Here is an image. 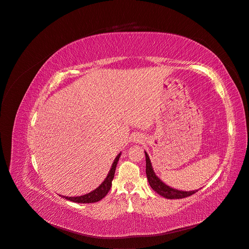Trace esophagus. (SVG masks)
Returning a JSON list of instances; mask_svg holds the SVG:
<instances>
[{
  "label": "esophagus",
  "mask_w": 249,
  "mask_h": 249,
  "mask_svg": "<svg viewBox=\"0 0 249 249\" xmlns=\"http://www.w3.org/2000/svg\"><path fill=\"white\" fill-rule=\"evenodd\" d=\"M143 141H144V139H143V136H141V135H134L133 142H136V143H142Z\"/></svg>",
  "instance_id": "esophagus-1"
}]
</instances>
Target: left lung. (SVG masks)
<instances>
[{
	"label": "left lung",
	"mask_w": 249,
	"mask_h": 249,
	"mask_svg": "<svg viewBox=\"0 0 249 249\" xmlns=\"http://www.w3.org/2000/svg\"><path fill=\"white\" fill-rule=\"evenodd\" d=\"M144 153H145V160H146V177H147L149 185L153 191H155L159 195L162 196V197H164L166 199L187 198V197H189V196H192L196 192H197V190L190 191V192L178 191V190H176V189H173L171 187L166 186L164 182L161 181L160 179V178L155 175L153 168H152V165H151V161L149 160V156L146 151H144Z\"/></svg>",
	"instance_id": "obj_1"
}]
</instances>
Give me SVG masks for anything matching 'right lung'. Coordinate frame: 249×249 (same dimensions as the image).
<instances>
[{
  "label": "right lung",
  "mask_w": 249,
  "mask_h": 249,
  "mask_svg": "<svg viewBox=\"0 0 249 249\" xmlns=\"http://www.w3.org/2000/svg\"><path fill=\"white\" fill-rule=\"evenodd\" d=\"M120 155H121V152L116 156V159L112 164V167L110 169L107 178H105V180L96 190H94L93 192H90L89 194H86L84 196H80V197H67V196H62V197L69 201H71L74 203H81V204L95 203V202H99L100 200H102L105 196L109 193V191L112 187V180L114 178L116 166H117L118 160H119V159H120Z\"/></svg>",
  "instance_id": "obj_1"
}]
</instances>
